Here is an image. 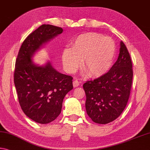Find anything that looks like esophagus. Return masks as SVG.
Instances as JSON below:
<instances>
[{
	"mask_svg": "<svg viewBox=\"0 0 150 150\" xmlns=\"http://www.w3.org/2000/svg\"><path fill=\"white\" fill-rule=\"evenodd\" d=\"M73 87H77L80 85V83L79 82V81L74 80L73 81Z\"/></svg>",
	"mask_w": 150,
	"mask_h": 150,
	"instance_id": "34e87169",
	"label": "esophagus"
}]
</instances>
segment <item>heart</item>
I'll use <instances>...</instances> for the list:
<instances>
[{
	"instance_id": "b5f03b06",
	"label": "heart",
	"mask_w": 150,
	"mask_h": 150,
	"mask_svg": "<svg viewBox=\"0 0 150 150\" xmlns=\"http://www.w3.org/2000/svg\"><path fill=\"white\" fill-rule=\"evenodd\" d=\"M72 48H65L61 60L65 69L73 73L81 65L89 77L105 75L113 65L115 55V42L97 33H85L77 36L71 42Z\"/></svg>"
}]
</instances>
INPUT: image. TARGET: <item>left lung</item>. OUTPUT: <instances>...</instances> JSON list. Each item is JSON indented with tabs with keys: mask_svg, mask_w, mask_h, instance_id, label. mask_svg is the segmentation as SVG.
I'll use <instances>...</instances> for the list:
<instances>
[{
	"mask_svg": "<svg viewBox=\"0 0 150 150\" xmlns=\"http://www.w3.org/2000/svg\"><path fill=\"white\" fill-rule=\"evenodd\" d=\"M132 63L127 47L120 42L117 60L105 75L83 84L85 108L93 122L106 124L123 112L132 84Z\"/></svg>",
	"mask_w": 150,
	"mask_h": 150,
	"instance_id": "1",
	"label": "left lung"
}]
</instances>
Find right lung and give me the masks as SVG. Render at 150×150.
Instances as JSON below:
<instances>
[{"mask_svg": "<svg viewBox=\"0 0 150 150\" xmlns=\"http://www.w3.org/2000/svg\"><path fill=\"white\" fill-rule=\"evenodd\" d=\"M63 28L42 25L23 41L15 63L14 82L21 109L34 122L47 124L61 113L66 94L73 89L71 76L59 73L47 62L35 63L33 57Z\"/></svg>", "mask_w": 150, "mask_h": 150, "instance_id": "add662e5", "label": "right lung"}]
</instances>
